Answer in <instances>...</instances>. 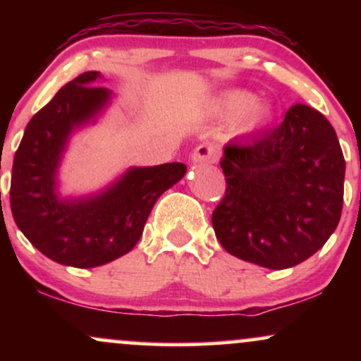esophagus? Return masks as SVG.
Segmentation results:
<instances>
[{
	"instance_id": "1",
	"label": "esophagus",
	"mask_w": 361,
	"mask_h": 361,
	"mask_svg": "<svg viewBox=\"0 0 361 361\" xmlns=\"http://www.w3.org/2000/svg\"><path fill=\"white\" fill-rule=\"evenodd\" d=\"M192 159L195 163H217L219 149L212 146V144H200L192 152Z\"/></svg>"
}]
</instances>
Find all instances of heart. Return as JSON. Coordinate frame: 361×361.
<instances>
[{"label":"heart","instance_id":"b5f03b06","mask_svg":"<svg viewBox=\"0 0 361 361\" xmlns=\"http://www.w3.org/2000/svg\"><path fill=\"white\" fill-rule=\"evenodd\" d=\"M214 111L219 117L235 118L234 132L247 135L259 130L271 118V109L264 102H255V94L244 90H227L214 102Z\"/></svg>","mask_w":361,"mask_h":361}]
</instances>
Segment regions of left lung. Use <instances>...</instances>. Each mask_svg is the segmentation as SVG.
Masks as SVG:
<instances>
[{
  "instance_id": "1",
  "label": "left lung",
  "mask_w": 361,
  "mask_h": 361,
  "mask_svg": "<svg viewBox=\"0 0 361 361\" xmlns=\"http://www.w3.org/2000/svg\"><path fill=\"white\" fill-rule=\"evenodd\" d=\"M221 168L226 193L212 226L235 258L283 270L310 258L336 229L345 157L317 110L293 105L273 130L231 142Z\"/></svg>"
}]
</instances>
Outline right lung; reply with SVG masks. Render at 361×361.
<instances>
[{"label": "right lung", "instance_id": "1", "mask_svg": "<svg viewBox=\"0 0 361 361\" xmlns=\"http://www.w3.org/2000/svg\"><path fill=\"white\" fill-rule=\"evenodd\" d=\"M100 73L69 81L28 122L15 152L10 204L18 229L61 264L93 268L127 255L142 235L156 200L183 178L181 163L132 168L117 185L86 202H61L54 178L73 128L102 110L110 91Z\"/></svg>", "mask_w": 361, "mask_h": 361}]
</instances>
